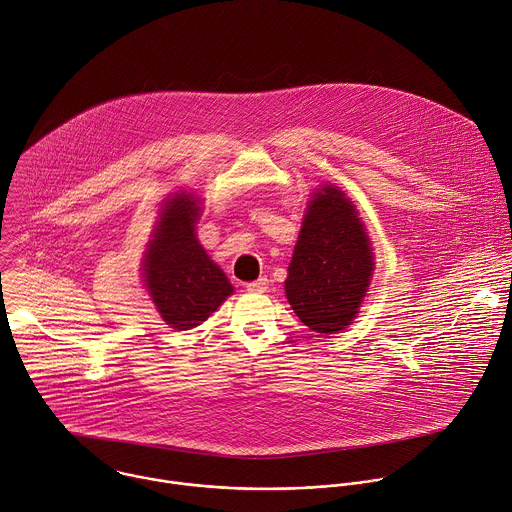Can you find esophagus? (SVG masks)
<instances>
[{
  "mask_svg": "<svg viewBox=\"0 0 512 512\" xmlns=\"http://www.w3.org/2000/svg\"><path fill=\"white\" fill-rule=\"evenodd\" d=\"M245 287H247L249 293H263V291H267V287H269V279H267V277H259L257 281H251V283H247Z\"/></svg>",
  "mask_w": 512,
  "mask_h": 512,
  "instance_id": "34e87169",
  "label": "esophagus"
}]
</instances>
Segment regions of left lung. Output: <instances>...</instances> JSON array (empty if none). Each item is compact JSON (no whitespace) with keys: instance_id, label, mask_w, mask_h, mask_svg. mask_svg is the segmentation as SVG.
Masks as SVG:
<instances>
[{"instance_id":"8db88e82","label":"left lung","mask_w":512,"mask_h":512,"mask_svg":"<svg viewBox=\"0 0 512 512\" xmlns=\"http://www.w3.org/2000/svg\"><path fill=\"white\" fill-rule=\"evenodd\" d=\"M374 273L370 237L356 207L333 185L307 203L287 267L285 295L297 317L317 333L354 323Z\"/></svg>"}]
</instances>
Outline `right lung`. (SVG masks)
<instances>
[{
  "mask_svg": "<svg viewBox=\"0 0 512 512\" xmlns=\"http://www.w3.org/2000/svg\"><path fill=\"white\" fill-rule=\"evenodd\" d=\"M199 215L195 195L175 193L160 209L142 259L144 285L156 311L179 331L207 321L233 293L227 275L195 235Z\"/></svg>",
  "mask_w": 512,
  "mask_h": 512,
  "instance_id": "right-lung-1",
  "label": "right lung"
}]
</instances>
